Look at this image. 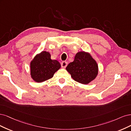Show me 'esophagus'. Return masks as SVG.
Masks as SVG:
<instances>
[{"label":"esophagus","instance_id":"1","mask_svg":"<svg viewBox=\"0 0 131 131\" xmlns=\"http://www.w3.org/2000/svg\"><path fill=\"white\" fill-rule=\"evenodd\" d=\"M61 67H62V68H65V67L67 65V62L66 61H62L61 62Z\"/></svg>","mask_w":131,"mask_h":131}]
</instances>
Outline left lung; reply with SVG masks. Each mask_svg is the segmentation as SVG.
<instances>
[{"mask_svg":"<svg viewBox=\"0 0 131 131\" xmlns=\"http://www.w3.org/2000/svg\"><path fill=\"white\" fill-rule=\"evenodd\" d=\"M75 81L88 84L93 81L98 74V65L91 55L85 52L75 54L74 60L66 68Z\"/></svg>","mask_w":131,"mask_h":131,"instance_id":"1","label":"left lung"}]
</instances>
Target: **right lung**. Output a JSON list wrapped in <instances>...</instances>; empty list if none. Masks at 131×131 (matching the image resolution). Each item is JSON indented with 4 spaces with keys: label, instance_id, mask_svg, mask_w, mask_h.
I'll list each match as a JSON object with an SVG mask.
<instances>
[{
    "label": "right lung",
    "instance_id": "add662e5",
    "mask_svg": "<svg viewBox=\"0 0 131 131\" xmlns=\"http://www.w3.org/2000/svg\"><path fill=\"white\" fill-rule=\"evenodd\" d=\"M60 67L59 62L51 59L49 52L42 51L37 54L30 62L31 77L36 82H43L52 78Z\"/></svg>",
    "mask_w": 131,
    "mask_h": 131
}]
</instances>
